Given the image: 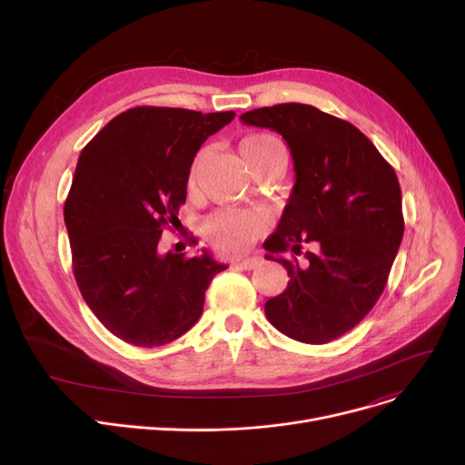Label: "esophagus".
I'll list each match as a JSON object with an SVG mask.
<instances>
[{
	"label": "esophagus",
	"instance_id": "1",
	"mask_svg": "<svg viewBox=\"0 0 465 465\" xmlns=\"http://www.w3.org/2000/svg\"><path fill=\"white\" fill-rule=\"evenodd\" d=\"M235 267H241V270H247V272H252L256 270V267L262 263V260L258 256H247V258H235L232 262Z\"/></svg>",
	"mask_w": 465,
	"mask_h": 465
}]
</instances>
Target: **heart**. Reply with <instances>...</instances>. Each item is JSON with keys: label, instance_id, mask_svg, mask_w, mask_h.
Wrapping results in <instances>:
<instances>
[{"label": "heart", "instance_id": "heart-1", "mask_svg": "<svg viewBox=\"0 0 465 465\" xmlns=\"http://www.w3.org/2000/svg\"><path fill=\"white\" fill-rule=\"evenodd\" d=\"M239 153L249 169H254L256 165L270 160H286L284 143L272 134H254L245 137L239 144ZM195 167H198V162L192 167L190 186L193 183ZM263 228V216L252 209L216 211L205 220V235L211 241V245L224 252H239L247 249L254 239L260 237Z\"/></svg>", "mask_w": 465, "mask_h": 465}]
</instances>
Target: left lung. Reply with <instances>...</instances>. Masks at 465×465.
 I'll return each instance as SVG.
<instances>
[{
  "label": "left lung",
  "instance_id": "obj_1",
  "mask_svg": "<svg viewBox=\"0 0 465 465\" xmlns=\"http://www.w3.org/2000/svg\"><path fill=\"white\" fill-rule=\"evenodd\" d=\"M241 122L279 132L296 171L277 232L263 242L290 277L265 302L267 321L302 343H330L363 321L392 270L405 228L396 171L351 122L312 105L262 107ZM305 244L313 251L298 261Z\"/></svg>",
  "mask_w": 465,
  "mask_h": 465
}]
</instances>
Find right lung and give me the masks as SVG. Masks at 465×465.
<instances>
[{
    "label": "right lung",
    "instance_id": "1",
    "mask_svg": "<svg viewBox=\"0 0 465 465\" xmlns=\"http://www.w3.org/2000/svg\"><path fill=\"white\" fill-rule=\"evenodd\" d=\"M233 116L134 107L79 156L64 205L73 275L97 321L126 343L151 349L181 337L202 316L213 277L226 270L209 252L160 254L158 242L163 228L181 224L195 153Z\"/></svg>",
    "mask_w": 465,
    "mask_h": 465
}]
</instances>
